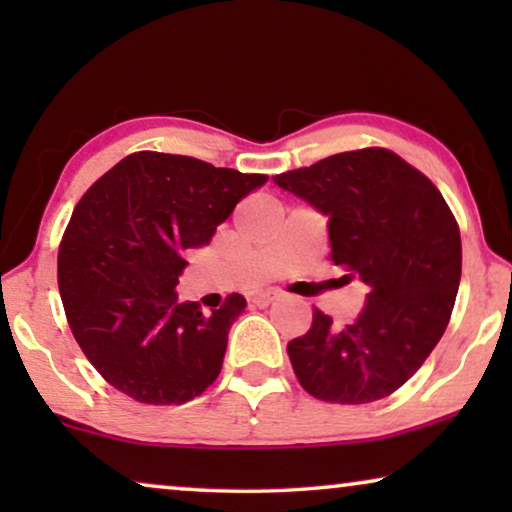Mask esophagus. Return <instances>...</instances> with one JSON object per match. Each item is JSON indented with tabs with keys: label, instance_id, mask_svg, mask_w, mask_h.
I'll use <instances>...</instances> for the list:
<instances>
[{
	"label": "esophagus",
	"instance_id": "obj_1",
	"mask_svg": "<svg viewBox=\"0 0 512 512\" xmlns=\"http://www.w3.org/2000/svg\"><path fill=\"white\" fill-rule=\"evenodd\" d=\"M279 293L277 291H265V293H256L254 298H251V303H254L256 307H268L272 300H277Z\"/></svg>",
	"mask_w": 512,
	"mask_h": 512
}]
</instances>
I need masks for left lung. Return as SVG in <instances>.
I'll return each mask as SVG.
<instances>
[{
	"label": "left lung",
	"mask_w": 512,
	"mask_h": 512,
	"mask_svg": "<svg viewBox=\"0 0 512 512\" xmlns=\"http://www.w3.org/2000/svg\"><path fill=\"white\" fill-rule=\"evenodd\" d=\"M328 216V258L368 286L354 324L314 307L310 331L286 345L307 394L361 405L394 394L450 324L461 237L436 184L394 151L368 146L272 177Z\"/></svg>",
	"instance_id": "left-lung-1"
}]
</instances>
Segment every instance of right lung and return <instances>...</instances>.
Returning <instances> with one entry per match:
<instances>
[{
	"instance_id": "add662e5",
	"label": "right lung",
	"mask_w": 512,
	"mask_h": 512,
	"mask_svg": "<svg viewBox=\"0 0 512 512\" xmlns=\"http://www.w3.org/2000/svg\"><path fill=\"white\" fill-rule=\"evenodd\" d=\"M265 174L137 151L76 202L58 251V289L76 342L111 387L146 405H181L221 373L247 300L179 303L186 251L205 247Z\"/></svg>"
}]
</instances>
